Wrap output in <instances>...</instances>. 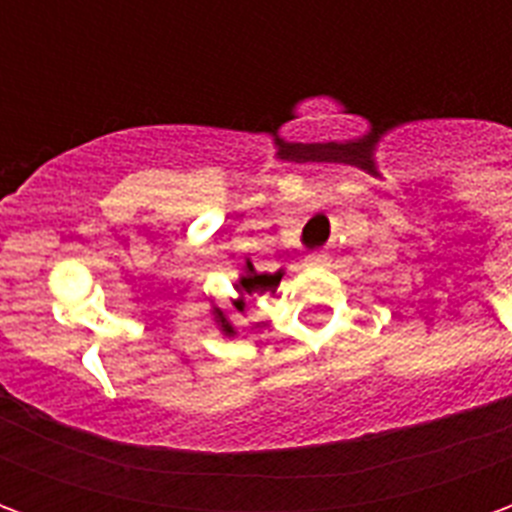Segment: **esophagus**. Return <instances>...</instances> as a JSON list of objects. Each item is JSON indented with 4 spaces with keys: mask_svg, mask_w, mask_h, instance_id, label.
<instances>
[{
    "mask_svg": "<svg viewBox=\"0 0 512 512\" xmlns=\"http://www.w3.org/2000/svg\"><path fill=\"white\" fill-rule=\"evenodd\" d=\"M310 263L312 266H326V263H329V255H326V252H312Z\"/></svg>",
    "mask_w": 512,
    "mask_h": 512,
    "instance_id": "1",
    "label": "esophagus"
}]
</instances>
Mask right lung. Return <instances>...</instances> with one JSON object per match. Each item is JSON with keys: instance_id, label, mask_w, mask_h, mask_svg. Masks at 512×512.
Segmentation results:
<instances>
[{"instance_id": "obj_1", "label": "right lung", "mask_w": 512, "mask_h": 512, "mask_svg": "<svg viewBox=\"0 0 512 512\" xmlns=\"http://www.w3.org/2000/svg\"><path fill=\"white\" fill-rule=\"evenodd\" d=\"M282 274H285L282 268H279V271H274V274H266V271L260 274V271H255V266H252V263L246 260L244 274H241V279L235 282V290L241 293V296L233 301L235 312H238V315L244 312L246 296H263V293H274V290H277V285H279V279H282ZM213 315H216V321H219V326H222V332L227 334V337H233L235 326L227 321V315H224L219 307L213 310Z\"/></svg>"}]
</instances>
